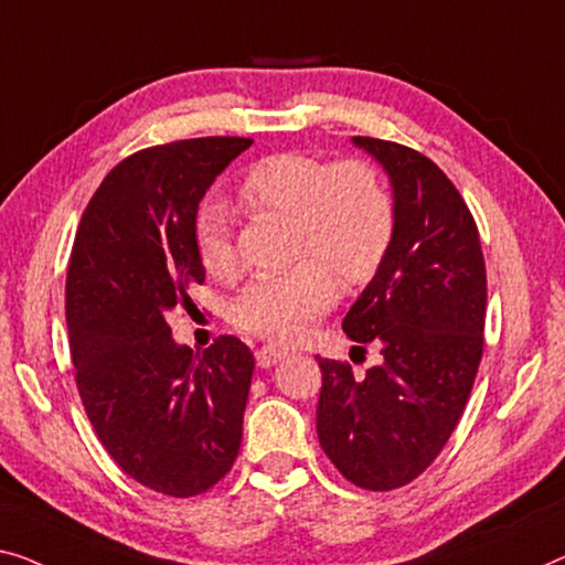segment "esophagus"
<instances>
[{
    "mask_svg": "<svg viewBox=\"0 0 565 565\" xmlns=\"http://www.w3.org/2000/svg\"><path fill=\"white\" fill-rule=\"evenodd\" d=\"M286 355H289L286 350L274 348V344H264V348L256 352V363H258V367H271L276 363H281Z\"/></svg>",
    "mask_w": 565,
    "mask_h": 565,
    "instance_id": "1",
    "label": "esophagus"
}]
</instances>
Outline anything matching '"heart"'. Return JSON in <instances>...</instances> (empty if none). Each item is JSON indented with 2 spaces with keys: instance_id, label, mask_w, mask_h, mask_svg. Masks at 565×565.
Masks as SVG:
<instances>
[{
  "instance_id": "1",
  "label": "heart",
  "mask_w": 565,
  "mask_h": 565,
  "mask_svg": "<svg viewBox=\"0 0 565 565\" xmlns=\"http://www.w3.org/2000/svg\"><path fill=\"white\" fill-rule=\"evenodd\" d=\"M248 213L289 217V258L281 274L250 281L233 301L231 319L243 332L291 344L334 307L337 279L363 286L377 274L395 235V205L373 164L340 159L327 164L307 151L260 157L238 182ZM195 248L202 268L217 281L241 274L231 213L207 202L195 217Z\"/></svg>"
}]
</instances>
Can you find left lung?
I'll return each mask as SVG.
<instances>
[{"label": "left lung", "instance_id": "8db88e82", "mask_svg": "<svg viewBox=\"0 0 565 565\" xmlns=\"http://www.w3.org/2000/svg\"><path fill=\"white\" fill-rule=\"evenodd\" d=\"M352 141L391 174L395 235L342 330L381 344L383 363L355 375L317 358V436L348 482L388 492L424 475L459 424L484 348L487 271L475 217L431 159L395 141Z\"/></svg>", "mask_w": 565, "mask_h": 565}]
</instances>
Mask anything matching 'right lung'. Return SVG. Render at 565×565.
<instances>
[{"mask_svg": "<svg viewBox=\"0 0 565 565\" xmlns=\"http://www.w3.org/2000/svg\"><path fill=\"white\" fill-rule=\"evenodd\" d=\"M250 139L202 137L134 151L104 177L75 233L65 317L83 408L126 475L195 498L241 449L254 355L221 334L195 355L167 315L205 281L202 195Z\"/></svg>", "mask_w": 565, "mask_h": 565, "instance_id": "right-lung-1", "label": "right lung"}]
</instances>
